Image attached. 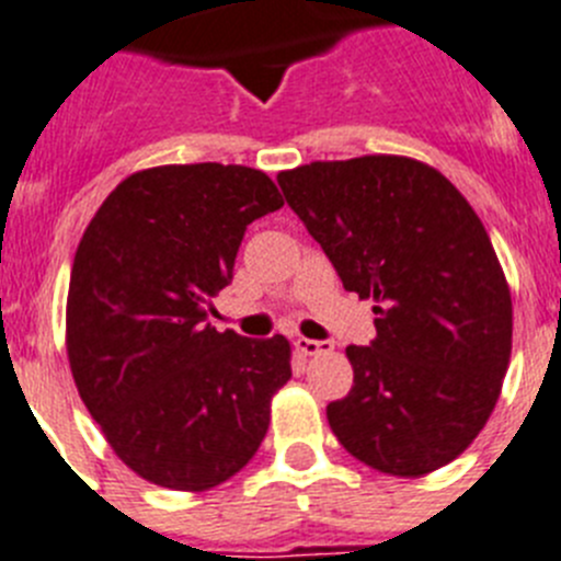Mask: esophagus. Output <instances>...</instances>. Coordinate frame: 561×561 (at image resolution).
<instances>
[{
    "mask_svg": "<svg viewBox=\"0 0 561 561\" xmlns=\"http://www.w3.org/2000/svg\"><path fill=\"white\" fill-rule=\"evenodd\" d=\"M295 347L302 353V356H320V353L331 351V344L328 342H317V339H295Z\"/></svg>",
    "mask_w": 561,
    "mask_h": 561,
    "instance_id": "esophagus-1",
    "label": "esophagus"
}]
</instances>
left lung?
Returning a JSON list of instances; mask_svg holds the SVG:
<instances>
[{"label": "left lung", "instance_id": "1", "mask_svg": "<svg viewBox=\"0 0 561 561\" xmlns=\"http://www.w3.org/2000/svg\"><path fill=\"white\" fill-rule=\"evenodd\" d=\"M347 291L373 297L375 339L351 344L353 389L328 403L342 448L389 476H425L470 445L501 394L512 297L459 188L398 156L277 174Z\"/></svg>", "mask_w": 561, "mask_h": 561}]
</instances>
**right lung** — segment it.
Instances as JSON below:
<instances>
[{"instance_id":"1","label":"right lung","mask_w":561,"mask_h":561,"mask_svg":"<svg viewBox=\"0 0 561 561\" xmlns=\"http://www.w3.org/2000/svg\"><path fill=\"white\" fill-rule=\"evenodd\" d=\"M284 205L250 167L136 172L77 247L66 347L77 392L122 461L180 492L228 481L270 428L289 342L219 333L205 306L233 280L247 225Z\"/></svg>"}]
</instances>
